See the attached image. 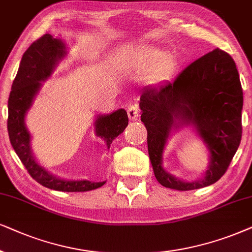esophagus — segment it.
Here are the masks:
<instances>
[{"instance_id":"esophagus-1","label":"esophagus","mask_w":252,"mask_h":252,"mask_svg":"<svg viewBox=\"0 0 252 252\" xmlns=\"http://www.w3.org/2000/svg\"><path fill=\"white\" fill-rule=\"evenodd\" d=\"M138 114H139L138 106H137V105L129 106V108H128V116H129L130 120L135 121V120L138 119Z\"/></svg>"}]
</instances>
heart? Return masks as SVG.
<instances>
[{"instance_id": "b5f03b06", "label": "heart", "mask_w": 252, "mask_h": 252, "mask_svg": "<svg viewBox=\"0 0 252 252\" xmlns=\"http://www.w3.org/2000/svg\"><path fill=\"white\" fill-rule=\"evenodd\" d=\"M120 69L126 73L144 72L149 83H159L176 70L177 59L174 54L149 43H137L128 48L120 60Z\"/></svg>"}]
</instances>
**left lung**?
<instances>
[{
    "label": "left lung",
    "mask_w": 252,
    "mask_h": 252,
    "mask_svg": "<svg viewBox=\"0 0 252 252\" xmlns=\"http://www.w3.org/2000/svg\"><path fill=\"white\" fill-rule=\"evenodd\" d=\"M139 107L150 160L161 186L180 191L200 189L226 173L241 143L243 107L239 71L229 54L217 48L188 65L173 82L145 87ZM183 126H191L210 153L204 176L191 183L177 179L162 167L169 136Z\"/></svg>",
    "instance_id": "8db88e82"
}]
</instances>
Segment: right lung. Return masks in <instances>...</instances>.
Wrapping results in <instances>:
<instances>
[{
  "label": "right lung",
  "mask_w": 252,
  "mask_h": 252,
  "mask_svg": "<svg viewBox=\"0 0 252 252\" xmlns=\"http://www.w3.org/2000/svg\"><path fill=\"white\" fill-rule=\"evenodd\" d=\"M68 54L66 46L60 36L45 34L29 47L23 55L18 72L12 83L8 101V132L10 143L33 179L48 189L80 192L98 189L106 183L87 180H64L50 174L36 162L32 153L31 135L25 124V116L42 83L52 76L56 66ZM128 114L124 109L99 115L94 122L95 135L106 142L107 149L128 126Z\"/></svg>",
  "instance_id": "add662e5"
}]
</instances>
